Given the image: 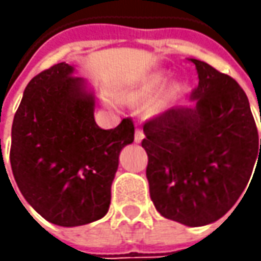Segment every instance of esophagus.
I'll use <instances>...</instances> for the list:
<instances>
[{
	"label": "esophagus",
	"mask_w": 261,
	"mask_h": 261,
	"mask_svg": "<svg viewBox=\"0 0 261 261\" xmlns=\"http://www.w3.org/2000/svg\"><path fill=\"white\" fill-rule=\"evenodd\" d=\"M144 130L141 129V127H136L135 130V142L136 144H141L142 142V139H144Z\"/></svg>",
	"instance_id": "esophagus-1"
}]
</instances>
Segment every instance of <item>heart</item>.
Wrapping results in <instances>:
<instances>
[{"label": "heart", "mask_w": 261, "mask_h": 261, "mask_svg": "<svg viewBox=\"0 0 261 261\" xmlns=\"http://www.w3.org/2000/svg\"><path fill=\"white\" fill-rule=\"evenodd\" d=\"M167 74L163 72V71H158V72H154L151 75L145 76L138 86H135L127 95L134 100H144L146 97H149L151 94H154L158 88H161V86L166 83ZM180 93V86L177 83H170L167 84L161 93L156 95L155 98L149 103V110L151 112H161L163 109H166L167 106L170 105L175 97ZM107 100L112 101V103H116V98L113 95L107 94Z\"/></svg>", "instance_id": "b5f03b06"}]
</instances>
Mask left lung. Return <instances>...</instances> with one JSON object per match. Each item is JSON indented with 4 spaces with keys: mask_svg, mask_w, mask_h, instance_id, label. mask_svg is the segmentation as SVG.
<instances>
[{
    "mask_svg": "<svg viewBox=\"0 0 261 261\" xmlns=\"http://www.w3.org/2000/svg\"><path fill=\"white\" fill-rule=\"evenodd\" d=\"M189 61L199 76L193 103L148 120L142 148L156 211L183 225L203 226L222 218L244 193L261 158V139L258 148L248 98L236 80L203 61Z\"/></svg>",
    "mask_w": 261,
    "mask_h": 261,
    "instance_id": "8db88e82",
    "label": "left lung"
}]
</instances>
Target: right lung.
Masks as SVG:
<instances>
[{"label":"right lung","instance_id":"add662e5","mask_svg":"<svg viewBox=\"0 0 261 261\" xmlns=\"http://www.w3.org/2000/svg\"><path fill=\"white\" fill-rule=\"evenodd\" d=\"M74 72L61 62L36 75L11 127L15 183L39 215L59 226L107 214L120 151L135 135L130 119L107 130L95 123L94 91Z\"/></svg>","mask_w":261,"mask_h":261}]
</instances>
